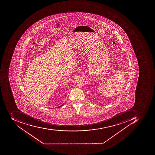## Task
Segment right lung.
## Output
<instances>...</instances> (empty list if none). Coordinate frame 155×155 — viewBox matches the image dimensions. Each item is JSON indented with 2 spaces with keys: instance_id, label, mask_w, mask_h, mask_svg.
I'll return each mask as SVG.
<instances>
[{
  "instance_id": "right-lung-1",
  "label": "right lung",
  "mask_w": 155,
  "mask_h": 155,
  "mask_svg": "<svg viewBox=\"0 0 155 155\" xmlns=\"http://www.w3.org/2000/svg\"><path fill=\"white\" fill-rule=\"evenodd\" d=\"M62 105H62L58 107H61L62 106Z\"/></svg>"
}]
</instances>
